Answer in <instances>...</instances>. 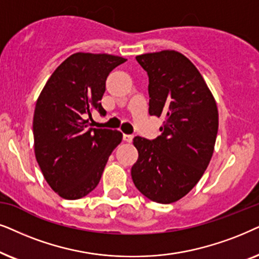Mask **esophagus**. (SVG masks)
Here are the masks:
<instances>
[{
  "label": "esophagus",
  "mask_w": 259,
  "mask_h": 259,
  "mask_svg": "<svg viewBox=\"0 0 259 259\" xmlns=\"http://www.w3.org/2000/svg\"><path fill=\"white\" fill-rule=\"evenodd\" d=\"M134 139V135H130V134H124L123 135V140L126 141V142H132Z\"/></svg>",
  "instance_id": "34e87169"
}]
</instances>
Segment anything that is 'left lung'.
I'll return each mask as SVG.
<instances>
[{"mask_svg": "<svg viewBox=\"0 0 259 259\" xmlns=\"http://www.w3.org/2000/svg\"><path fill=\"white\" fill-rule=\"evenodd\" d=\"M149 78V115L163 117L155 140L136 136L132 168L136 188L158 204L185 196L205 173L214 150L218 109L191 60L175 51L136 57Z\"/></svg>", "mask_w": 259, "mask_h": 259, "instance_id": "left-lung-1", "label": "left lung"}]
</instances>
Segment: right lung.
<instances>
[{"instance_id":"obj_1","label":"right lung","mask_w":259,"mask_h":259,"mask_svg":"<svg viewBox=\"0 0 259 259\" xmlns=\"http://www.w3.org/2000/svg\"><path fill=\"white\" fill-rule=\"evenodd\" d=\"M126 59L74 53L58 66L36 101L34 150L47 184L61 198L80 199L97 187L122 133L91 127L94 110L105 116L102 97L113 68Z\"/></svg>"}]
</instances>
